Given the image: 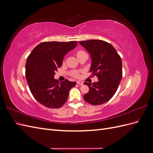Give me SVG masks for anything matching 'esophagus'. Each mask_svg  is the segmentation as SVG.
<instances>
[{
    "instance_id": "1",
    "label": "esophagus",
    "mask_w": 153,
    "mask_h": 153,
    "mask_svg": "<svg viewBox=\"0 0 153 153\" xmlns=\"http://www.w3.org/2000/svg\"><path fill=\"white\" fill-rule=\"evenodd\" d=\"M76 83H77V84H78V85H84V83H83V82H81V81H77V82H76Z\"/></svg>"
}]
</instances>
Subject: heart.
Returning a JSON list of instances; mask_svg holds the SVG:
<instances>
[{
	"label": "heart",
	"instance_id": "heart-1",
	"mask_svg": "<svg viewBox=\"0 0 153 153\" xmlns=\"http://www.w3.org/2000/svg\"><path fill=\"white\" fill-rule=\"evenodd\" d=\"M82 53H84V52H83V51H78V52L76 53V55L78 56V55H79L80 54H81ZM73 75L75 76H76V77H77V76H78V74L77 73H73Z\"/></svg>",
	"mask_w": 153,
	"mask_h": 153
}]
</instances>
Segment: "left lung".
<instances>
[{"label": "left lung", "mask_w": 153, "mask_h": 153, "mask_svg": "<svg viewBox=\"0 0 153 153\" xmlns=\"http://www.w3.org/2000/svg\"><path fill=\"white\" fill-rule=\"evenodd\" d=\"M91 58L90 72L96 75L98 81L84 82L89 91L84 96L86 102L99 105L107 102L117 91L122 79V61L116 50L106 41L92 39L80 41Z\"/></svg>", "instance_id": "obj_1"}]
</instances>
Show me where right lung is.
<instances>
[{
	"instance_id": "right-lung-1",
	"label": "right lung",
	"mask_w": 153,
	"mask_h": 153,
	"mask_svg": "<svg viewBox=\"0 0 153 153\" xmlns=\"http://www.w3.org/2000/svg\"><path fill=\"white\" fill-rule=\"evenodd\" d=\"M77 41L43 42L27 57L25 76L30 91L39 103L51 108H58L68 100L69 92L76 85L68 80L59 82L54 75L61 67L65 55L75 48Z\"/></svg>"
}]
</instances>
